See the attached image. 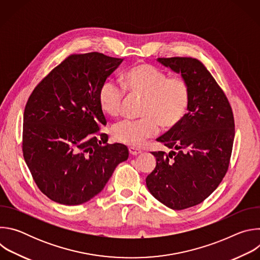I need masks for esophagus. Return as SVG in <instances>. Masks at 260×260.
I'll list each match as a JSON object with an SVG mask.
<instances>
[{"label": "esophagus", "instance_id": "esophagus-1", "mask_svg": "<svg viewBox=\"0 0 260 260\" xmlns=\"http://www.w3.org/2000/svg\"><path fill=\"white\" fill-rule=\"evenodd\" d=\"M128 151H129V153H131L132 155H134V156L139 155V154L142 152L141 149H138V148H135V147H129V148H128Z\"/></svg>", "mask_w": 260, "mask_h": 260}]
</instances>
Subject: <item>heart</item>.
Instances as JSON below:
<instances>
[{"label":"heart","instance_id":"1","mask_svg":"<svg viewBox=\"0 0 260 260\" xmlns=\"http://www.w3.org/2000/svg\"><path fill=\"white\" fill-rule=\"evenodd\" d=\"M122 85L131 94L143 98L138 120H122L112 127L115 140L138 146L146 139L155 136L159 124L164 128L176 126L186 113L190 88L182 77H168L167 74L148 63H141L128 70L122 78ZM124 91L112 81L105 82L99 92L102 110L109 116L121 112Z\"/></svg>","mask_w":260,"mask_h":260}]
</instances>
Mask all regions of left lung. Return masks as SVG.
<instances>
[{
    "mask_svg": "<svg viewBox=\"0 0 260 260\" xmlns=\"http://www.w3.org/2000/svg\"><path fill=\"white\" fill-rule=\"evenodd\" d=\"M165 67L188 82V112L168 133L156 139L172 149L152 152L156 167L147 176L151 194L173 210L204 202L224 178L235 138L233 110L223 90L197 58L159 57Z\"/></svg>",
    "mask_w": 260,
    "mask_h": 260,
    "instance_id": "8db88e82",
    "label": "left lung"
}]
</instances>
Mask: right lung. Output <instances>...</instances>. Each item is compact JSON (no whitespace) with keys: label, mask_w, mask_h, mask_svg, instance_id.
Instances as JSON below:
<instances>
[{"label":"right lung","mask_w":260,"mask_h":260,"mask_svg":"<svg viewBox=\"0 0 260 260\" xmlns=\"http://www.w3.org/2000/svg\"><path fill=\"white\" fill-rule=\"evenodd\" d=\"M123 58L72 54L36 86L24 108L22 152L39 189L76 206L100 193L128 158L123 144H108L99 92Z\"/></svg>","instance_id":"right-lung-1"}]
</instances>
